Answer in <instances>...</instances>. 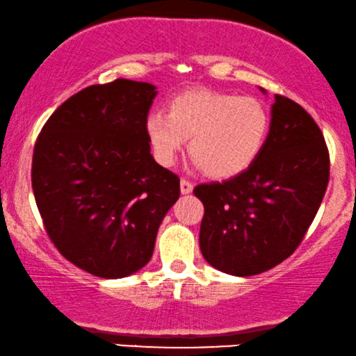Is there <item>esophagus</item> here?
<instances>
[{
	"mask_svg": "<svg viewBox=\"0 0 356 356\" xmlns=\"http://www.w3.org/2000/svg\"><path fill=\"white\" fill-rule=\"evenodd\" d=\"M193 183H189L188 179H181V181H179V191H181V194L193 193Z\"/></svg>",
	"mask_w": 356,
	"mask_h": 356,
	"instance_id": "obj_1",
	"label": "esophagus"
}]
</instances>
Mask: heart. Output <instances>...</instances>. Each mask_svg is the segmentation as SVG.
<instances>
[{
  "label": "heart",
  "instance_id": "heart-1",
  "mask_svg": "<svg viewBox=\"0 0 356 356\" xmlns=\"http://www.w3.org/2000/svg\"><path fill=\"white\" fill-rule=\"evenodd\" d=\"M270 129L267 106L254 97L216 90H191L172 100L168 115L145 120L154 157L172 167L189 139L194 165L211 178L232 179L259 157Z\"/></svg>",
  "mask_w": 356,
  "mask_h": 356
}]
</instances>
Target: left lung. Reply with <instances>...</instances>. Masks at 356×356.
Returning a JSON list of instances; mask_svg holds the SVG:
<instances>
[{
  "instance_id": "1",
  "label": "left lung",
  "mask_w": 356,
  "mask_h": 356,
  "mask_svg": "<svg viewBox=\"0 0 356 356\" xmlns=\"http://www.w3.org/2000/svg\"><path fill=\"white\" fill-rule=\"evenodd\" d=\"M274 99L269 136L256 162L240 177L194 188L204 204V259L230 275H256L285 261L327 188L329 152L318 124L293 100Z\"/></svg>"
}]
</instances>
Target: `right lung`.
I'll return each mask as SVG.
<instances>
[{"label": "right lung", "mask_w": 356, "mask_h": 356, "mask_svg": "<svg viewBox=\"0 0 356 356\" xmlns=\"http://www.w3.org/2000/svg\"><path fill=\"white\" fill-rule=\"evenodd\" d=\"M149 82L116 79L77 92L38 136L32 188L48 236L67 261L123 279L152 257L179 178L150 154Z\"/></svg>", "instance_id": "right-lung-1"}]
</instances>
